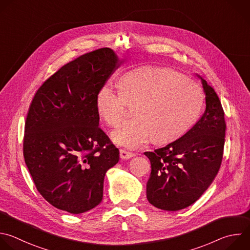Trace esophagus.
Listing matches in <instances>:
<instances>
[{"instance_id":"1","label":"esophagus","mask_w":250,"mask_h":250,"mask_svg":"<svg viewBox=\"0 0 250 250\" xmlns=\"http://www.w3.org/2000/svg\"><path fill=\"white\" fill-rule=\"evenodd\" d=\"M133 156H134V154L131 153V152H128V151L124 150V149L120 150V157L122 159H129V158H131Z\"/></svg>"}]
</instances>
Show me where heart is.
I'll return each instance as SVG.
<instances>
[{
  "label": "heart",
  "instance_id": "1",
  "mask_svg": "<svg viewBox=\"0 0 250 250\" xmlns=\"http://www.w3.org/2000/svg\"><path fill=\"white\" fill-rule=\"evenodd\" d=\"M119 90L103 85L95 106L101 119L116 126L125 118L128 103L135 104L136 118L112 133L115 142L128 148L141 147L152 136L157 143L178 139L197 122L205 102L198 83L168 67L127 71L119 80Z\"/></svg>",
  "mask_w": 250,
  "mask_h": 250
}]
</instances>
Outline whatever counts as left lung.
<instances>
[{
  "label": "left lung",
  "mask_w": 250,
  "mask_h": 250,
  "mask_svg": "<svg viewBox=\"0 0 250 250\" xmlns=\"http://www.w3.org/2000/svg\"><path fill=\"white\" fill-rule=\"evenodd\" d=\"M206 109L182 137L153 152L146 185L148 201L166 211L193 204L212 184L221 167L226 135L225 113L215 90L200 75Z\"/></svg>",
  "instance_id": "1"
}]
</instances>
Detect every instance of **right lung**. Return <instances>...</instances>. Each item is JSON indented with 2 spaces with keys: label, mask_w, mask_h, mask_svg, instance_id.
Returning <instances> with one entry per match:
<instances>
[{
  "label": "right lung",
  "mask_w": 250,
  "mask_h": 250,
  "mask_svg": "<svg viewBox=\"0 0 250 250\" xmlns=\"http://www.w3.org/2000/svg\"><path fill=\"white\" fill-rule=\"evenodd\" d=\"M120 62L110 48L82 55L51 75L30 104L25 164L37 190L60 210L96 207L106 172L119 162V149L99 127L95 98Z\"/></svg>",
  "instance_id": "1"
}]
</instances>
